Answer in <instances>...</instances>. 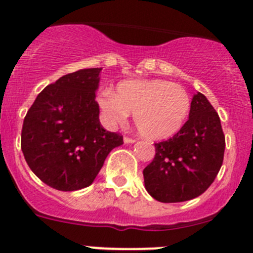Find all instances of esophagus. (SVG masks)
Instances as JSON below:
<instances>
[{"mask_svg": "<svg viewBox=\"0 0 253 253\" xmlns=\"http://www.w3.org/2000/svg\"><path fill=\"white\" fill-rule=\"evenodd\" d=\"M134 142H135V139H134V138L124 137V143H134Z\"/></svg>", "mask_w": 253, "mask_h": 253, "instance_id": "34e87169", "label": "esophagus"}]
</instances>
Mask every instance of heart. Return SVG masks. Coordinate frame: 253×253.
Listing matches in <instances>:
<instances>
[{
  "label": "heart",
  "instance_id": "heart-1",
  "mask_svg": "<svg viewBox=\"0 0 253 253\" xmlns=\"http://www.w3.org/2000/svg\"><path fill=\"white\" fill-rule=\"evenodd\" d=\"M97 102L106 123L124 124L129 114L143 137L166 139L186 123L191 99L184 87L166 80H130L119 84L116 93L102 90Z\"/></svg>",
  "mask_w": 253,
  "mask_h": 253
}]
</instances>
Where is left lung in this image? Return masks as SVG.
<instances>
[{
    "label": "left lung",
    "instance_id": "1",
    "mask_svg": "<svg viewBox=\"0 0 253 253\" xmlns=\"http://www.w3.org/2000/svg\"><path fill=\"white\" fill-rule=\"evenodd\" d=\"M154 147L153 161L143 169L149 195L162 203L202 195L215 180L224 158L225 137L218 113L198 92L184 126Z\"/></svg>",
    "mask_w": 253,
    "mask_h": 253
}]
</instances>
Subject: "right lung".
Listing matches in <instances>:
<instances>
[{
    "instance_id": "obj_1",
    "label": "right lung",
    "mask_w": 253,
    "mask_h": 253,
    "mask_svg": "<svg viewBox=\"0 0 253 253\" xmlns=\"http://www.w3.org/2000/svg\"><path fill=\"white\" fill-rule=\"evenodd\" d=\"M101 68L80 69L60 77L38 95L21 130L26 163L44 184L60 191L90 186L123 135L99 120L95 91Z\"/></svg>"
}]
</instances>
